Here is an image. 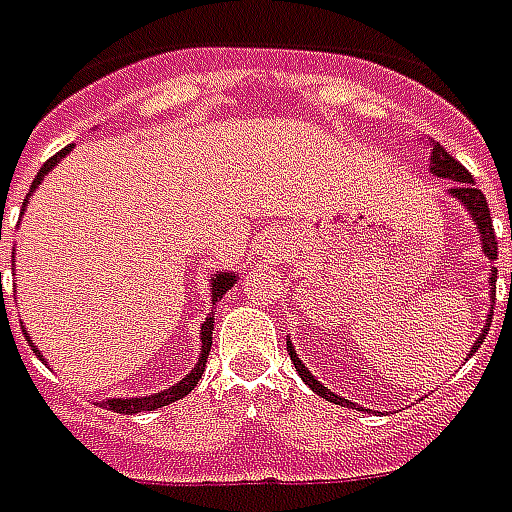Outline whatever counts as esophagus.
I'll return each mask as SVG.
<instances>
[{
    "instance_id": "esophagus-1",
    "label": "esophagus",
    "mask_w": 512,
    "mask_h": 512,
    "mask_svg": "<svg viewBox=\"0 0 512 512\" xmlns=\"http://www.w3.org/2000/svg\"><path fill=\"white\" fill-rule=\"evenodd\" d=\"M285 252H287V244L282 236H268L266 241H263V257H268V260L279 263V260L285 257Z\"/></svg>"
}]
</instances>
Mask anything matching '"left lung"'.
I'll use <instances>...</instances> for the list:
<instances>
[{
    "instance_id": "1",
    "label": "left lung",
    "mask_w": 512,
    "mask_h": 512,
    "mask_svg": "<svg viewBox=\"0 0 512 512\" xmlns=\"http://www.w3.org/2000/svg\"><path fill=\"white\" fill-rule=\"evenodd\" d=\"M431 146V165L429 170L434 173V176H439V179H450L453 181V187L448 189L450 198H456L461 206L467 208V214L472 217V222H475V227H478V236H480V249H483V255L494 263L497 260V236H494V225H491V214H488V203L486 198H483V192H480L478 187H475V181H472V176H469V170H464V165L458 160H453L448 151L442 149L439 143H429ZM510 238H512V227H510ZM488 285H491V290H488V295H491V306H488V320L486 325H483V331H480V336L475 339V344L469 347V355H475L478 352V347L483 344V339H486L488 328H491V314H494V295H497V271H494V266H491V276H488ZM510 295H512V271H510ZM287 352H290V361H293L295 372L301 374V380L312 388L317 396H323L325 401H333V404H342V407H355L350 399H344V396H339V393H333L325 388L323 382L314 380V374L309 372L304 366V361L298 358V352H295L293 342H287ZM363 410V407H361Z\"/></svg>"
}]
</instances>
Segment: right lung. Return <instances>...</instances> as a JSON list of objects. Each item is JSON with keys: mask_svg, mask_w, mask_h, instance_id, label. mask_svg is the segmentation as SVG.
I'll use <instances>...</instances> for the list:
<instances>
[{"mask_svg": "<svg viewBox=\"0 0 512 512\" xmlns=\"http://www.w3.org/2000/svg\"><path fill=\"white\" fill-rule=\"evenodd\" d=\"M70 151H73V146H67V149H62L59 154H54L51 160L45 162L43 168L37 170L32 187H29V195H32L34 189L40 187V181H43L45 176H48V173H51V170H54L56 165L70 154ZM29 195H26V203H29ZM24 208H21V214H24ZM236 282H238L236 271H217V274H211V285H208L211 287V304L217 306V301H222V295L236 285ZM0 295H2V274H0ZM214 306H211V312H208V317L203 320V325H200V358L192 372L184 374L176 385H170V388H165V391L160 393H151V396H127V399H105L102 401V407H108V410L113 412H121V415H135V412L160 410V407H168V404H173V401L184 399V396L198 385V380L203 377V369H206V358H208V352H211V333H214ZM26 342L34 347L32 336H26ZM34 355L45 363L43 352L37 350V347H34ZM45 366H48V363H45Z\"/></svg>", "mask_w": 512, "mask_h": 512, "instance_id": "1", "label": "right lung"}]
</instances>
